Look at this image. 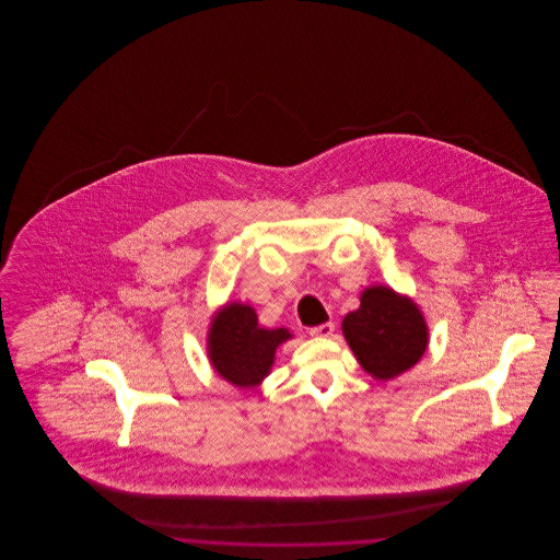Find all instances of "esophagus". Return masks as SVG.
<instances>
[{"label":"esophagus","instance_id":"1","mask_svg":"<svg viewBox=\"0 0 560 560\" xmlns=\"http://www.w3.org/2000/svg\"><path fill=\"white\" fill-rule=\"evenodd\" d=\"M334 331H336L334 323H323V325H317V327H311V336L313 338H329V336H334Z\"/></svg>","mask_w":560,"mask_h":560}]
</instances>
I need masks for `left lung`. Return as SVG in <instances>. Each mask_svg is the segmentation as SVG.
<instances>
[{"mask_svg":"<svg viewBox=\"0 0 560 560\" xmlns=\"http://www.w3.org/2000/svg\"><path fill=\"white\" fill-rule=\"evenodd\" d=\"M342 331L357 361L375 380H393L411 370L428 347V325L418 304L400 293L373 285L361 306L348 313Z\"/></svg>","mask_w":560,"mask_h":560,"instance_id":"left-lung-1","label":"left lung"}]
</instances>
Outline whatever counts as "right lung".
Segmentation results:
<instances>
[{"mask_svg": "<svg viewBox=\"0 0 560 560\" xmlns=\"http://www.w3.org/2000/svg\"><path fill=\"white\" fill-rule=\"evenodd\" d=\"M292 334L283 327L265 329L249 304L229 302L213 315L208 357L220 377L240 388H256L270 373L275 350Z\"/></svg>", "mask_w": 560, "mask_h": 560, "instance_id": "1", "label": "right lung"}]
</instances>
